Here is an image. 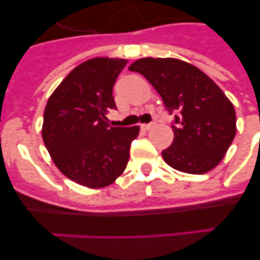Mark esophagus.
<instances>
[{"mask_svg": "<svg viewBox=\"0 0 260 260\" xmlns=\"http://www.w3.org/2000/svg\"><path fill=\"white\" fill-rule=\"evenodd\" d=\"M153 125H155V122H151V123H143V125H142V128H143V130H150V128L152 127Z\"/></svg>", "mask_w": 260, "mask_h": 260, "instance_id": "34e87169", "label": "esophagus"}]
</instances>
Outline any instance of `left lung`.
<instances>
[{
	"label": "left lung",
	"instance_id": "8db88e82",
	"mask_svg": "<svg viewBox=\"0 0 260 260\" xmlns=\"http://www.w3.org/2000/svg\"><path fill=\"white\" fill-rule=\"evenodd\" d=\"M130 71L143 75L174 114L172 146L162 151L168 165L203 174L222 160L236 135L234 107L198 68L176 58H141Z\"/></svg>",
	"mask_w": 260,
	"mask_h": 260
}]
</instances>
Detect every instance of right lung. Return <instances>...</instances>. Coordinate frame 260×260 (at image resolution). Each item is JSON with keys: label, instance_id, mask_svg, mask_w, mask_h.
Here are the masks:
<instances>
[{"label": "right lung", "instance_id": "add662e5", "mask_svg": "<svg viewBox=\"0 0 260 260\" xmlns=\"http://www.w3.org/2000/svg\"><path fill=\"white\" fill-rule=\"evenodd\" d=\"M127 63L96 57L70 71L52 93L44 110L43 141L61 173L99 189L123 173L139 126L112 127L109 109H117L113 86Z\"/></svg>", "mask_w": 260, "mask_h": 260}]
</instances>
